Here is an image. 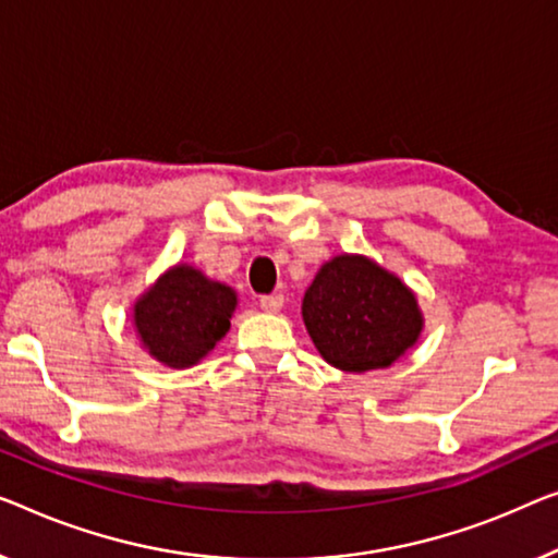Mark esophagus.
I'll return each instance as SVG.
<instances>
[{
  "label": "esophagus",
  "mask_w": 558,
  "mask_h": 558,
  "mask_svg": "<svg viewBox=\"0 0 558 558\" xmlns=\"http://www.w3.org/2000/svg\"><path fill=\"white\" fill-rule=\"evenodd\" d=\"M282 305H286V298H282L280 293L260 298V307L265 313H278V311H282Z\"/></svg>",
  "instance_id": "1"
}]
</instances>
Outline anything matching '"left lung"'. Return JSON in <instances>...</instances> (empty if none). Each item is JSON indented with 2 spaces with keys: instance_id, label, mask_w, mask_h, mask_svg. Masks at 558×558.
<instances>
[{
  "instance_id": "8db88e82",
  "label": "left lung",
  "mask_w": 558,
  "mask_h": 558,
  "mask_svg": "<svg viewBox=\"0 0 558 558\" xmlns=\"http://www.w3.org/2000/svg\"><path fill=\"white\" fill-rule=\"evenodd\" d=\"M301 313L323 361L345 373L390 368L426 326L413 290L359 253H340L320 265Z\"/></svg>"
}]
</instances>
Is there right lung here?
<instances>
[{
	"mask_svg": "<svg viewBox=\"0 0 558 558\" xmlns=\"http://www.w3.org/2000/svg\"><path fill=\"white\" fill-rule=\"evenodd\" d=\"M238 293L190 263L172 265L132 303L140 348L174 371L193 368L230 330Z\"/></svg>",
	"mask_w": 558,
	"mask_h": 558,
	"instance_id": "1",
	"label": "right lung"
}]
</instances>
